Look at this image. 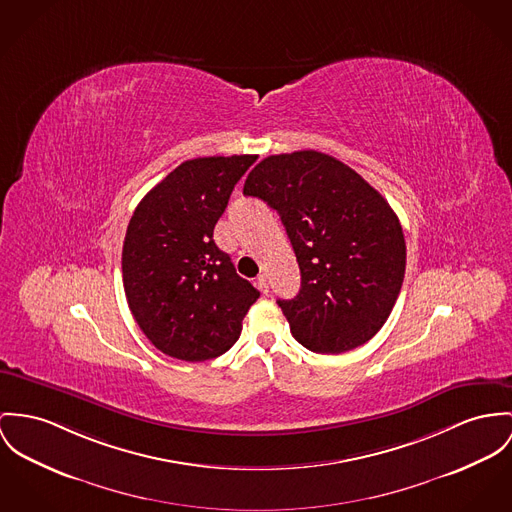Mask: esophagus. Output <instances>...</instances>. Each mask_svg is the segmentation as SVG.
Here are the masks:
<instances>
[{
    "mask_svg": "<svg viewBox=\"0 0 512 512\" xmlns=\"http://www.w3.org/2000/svg\"><path fill=\"white\" fill-rule=\"evenodd\" d=\"M257 288H259L263 294L269 292V280H267V275L257 276Z\"/></svg>",
    "mask_w": 512,
    "mask_h": 512,
    "instance_id": "obj_1",
    "label": "esophagus"
}]
</instances>
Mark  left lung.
<instances>
[{
  "label": "left lung",
  "instance_id": "obj_1",
  "mask_svg": "<svg viewBox=\"0 0 512 512\" xmlns=\"http://www.w3.org/2000/svg\"><path fill=\"white\" fill-rule=\"evenodd\" d=\"M243 195L280 214L302 284L276 300L294 339L314 353H347L370 341L394 310L405 275V239L388 200L354 169L304 150L269 156Z\"/></svg>",
  "mask_w": 512,
  "mask_h": 512
}]
</instances>
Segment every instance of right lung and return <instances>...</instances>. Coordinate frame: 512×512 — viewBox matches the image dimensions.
<instances>
[{"instance_id":"add662e5","label":"right lung","mask_w":512,"mask_h":512,"mask_svg":"<svg viewBox=\"0 0 512 512\" xmlns=\"http://www.w3.org/2000/svg\"><path fill=\"white\" fill-rule=\"evenodd\" d=\"M257 156L183 161L136 206L122 245L128 308L152 345L187 362L239 339L259 290L214 243V226Z\"/></svg>"}]
</instances>
